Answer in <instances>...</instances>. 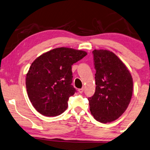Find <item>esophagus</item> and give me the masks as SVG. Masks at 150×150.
<instances>
[{"mask_svg": "<svg viewBox=\"0 0 150 150\" xmlns=\"http://www.w3.org/2000/svg\"><path fill=\"white\" fill-rule=\"evenodd\" d=\"M83 91H84V89L83 88H81V89H78V91H79V93H83Z\"/></svg>", "mask_w": 150, "mask_h": 150, "instance_id": "34e87169", "label": "esophagus"}]
</instances>
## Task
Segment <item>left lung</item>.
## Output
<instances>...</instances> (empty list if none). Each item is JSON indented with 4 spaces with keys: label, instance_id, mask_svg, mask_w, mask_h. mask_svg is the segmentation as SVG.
<instances>
[{
    "label": "left lung",
    "instance_id": "left-lung-1",
    "mask_svg": "<svg viewBox=\"0 0 150 150\" xmlns=\"http://www.w3.org/2000/svg\"><path fill=\"white\" fill-rule=\"evenodd\" d=\"M96 91L88 98L91 114L102 123L118 119L127 110L133 94V78L129 69L115 53L93 51Z\"/></svg>",
    "mask_w": 150,
    "mask_h": 150
}]
</instances>
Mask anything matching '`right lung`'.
<instances>
[{
  "instance_id": "obj_1",
  "label": "right lung",
  "mask_w": 150,
  "mask_h": 150,
  "mask_svg": "<svg viewBox=\"0 0 150 150\" xmlns=\"http://www.w3.org/2000/svg\"><path fill=\"white\" fill-rule=\"evenodd\" d=\"M87 55L83 50L57 48L42 54L26 75L28 95L35 110L46 117H57L67 108L69 98L76 92L71 85V66Z\"/></svg>"
}]
</instances>
